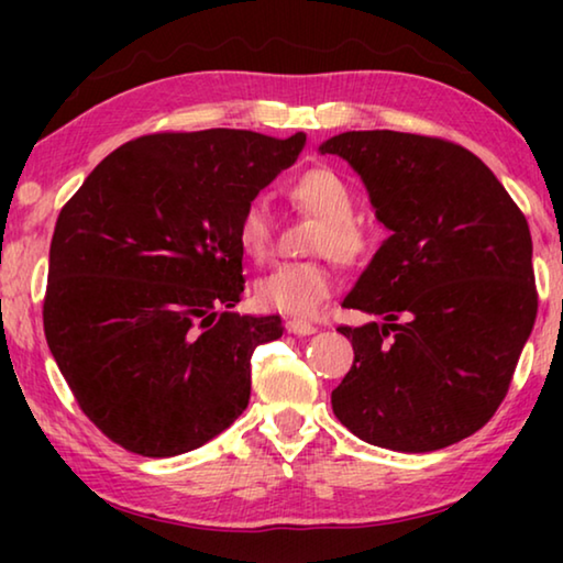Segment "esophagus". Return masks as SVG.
I'll return each mask as SVG.
<instances>
[{
    "label": "esophagus",
    "mask_w": 563,
    "mask_h": 563,
    "mask_svg": "<svg viewBox=\"0 0 563 563\" xmlns=\"http://www.w3.org/2000/svg\"><path fill=\"white\" fill-rule=\"evenodd\" d=\"M285 328H288V332H292V335H312V332L318 330L312 322H305V320H288L285 322Z\"/></svg>",
    "instance_id": "obj_1"
}]
</instances>
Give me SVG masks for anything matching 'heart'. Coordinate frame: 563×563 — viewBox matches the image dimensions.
Here are the masks:
<instances>
[{
	"mask_svg": "<svg viewBox=\"0 0 563 563\" xmlns=\"http://www.w3.org/2000/svg\"><path fill=\"white\" fill-rule=\"evenodd\" d=\"M288 203L305 216L316 218L310 251L330 255L352 265L365 258L369 235L355 221V194L347 180L332 168H310L285 188ZM235 243L245 258L265 261L273 251V218L261 203H247L235 221ZM335 273L328 263H283L255 283L258 308L283 316L308 318L335 292Z\"/></svg>",
	"mask_w": 563,
	"mask_h": 563,
	"instance_id": "heart-1",
	"label": "heart"
}]
</instances>
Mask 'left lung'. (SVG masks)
I'll return each instance as SVG.
<instances>
[{"mask_svg":"<svg viewBox=\"0 0 563 563\" xmlns=\"http://www.w3.org/2000/svg\"><path fill=\"white\" fill-rule=\"evenodd\" d=\"M320 154L357 170L393 231L342 302L385 322L338 328L355 362L332 389V412L385 450L460 442L507 397L537 320L527 218L454 141L347 131Z\"/></svg>","mask_w":563,"mask_h":563,"instance_id":"8db88e82","label":"left lung"}]
</instances>
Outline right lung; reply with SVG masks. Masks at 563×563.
<instances>
[{"mask_svg": "<svg viewBox=\"0 0 563 563\" xmlns=\"http://www.w3.org/2000/svg\"><path fill=\"white\" fill-rule=\"evenodd\" d=\"M302 146V131L148 133L64 203L44 335L76 405L113 444L176 456L247 407L253 352L283 325L231 310L243 292L235 221Z\"/></svg>", "mask_w": 563, "mask_h": 563, "instance_id": "right-lung-1", "label": "right lung"}]
</instances>
